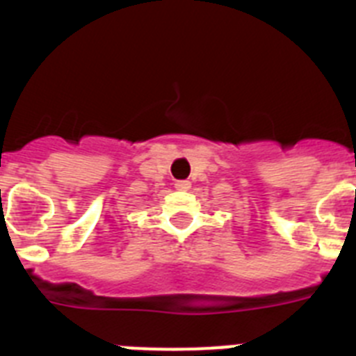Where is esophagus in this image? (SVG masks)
<instances>
[{
  "label": "esophagus",
  "mask_w": 356,
  "mask_h": 356,
  "mask_svg": "<svg viewBox=\"0 0 356 356\" xmlns=\"http://www.w3.org/2000/svg\"><path fill=\"white\" fill-rule=\"evenodd\" d=\"M175 187H176V191H181V193H185V191H188V188H191V181H188V180H178L175 184Z\"/></svg>",
  "instance_id": "esophagus-1"
}]
</instances>
